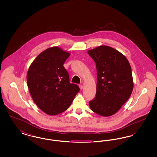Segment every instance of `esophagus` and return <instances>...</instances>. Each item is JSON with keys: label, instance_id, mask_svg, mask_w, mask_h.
Here are the masks:
<instances>
[{"label": "esophagus", "instance_id": "obj_1", "mask_svg": "<svg viewBox=\"0 0 157 157\" xmlns=\"http://www.w3.org/2000/svg\"><path fill=\"white\" fill-rule=\"evenodd\" d=\"M79 88H80L81 90H82V89L83 88V85H81H81H79Z\"/></svg>", "mask_w": 157, "mask_h": 157}]
</instances>
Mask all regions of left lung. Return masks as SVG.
I'll list each match as a JSON object with an SVG mask.
<instances>
[{
	"label": "left lung",
	"instance_id": "left-lung-1",
	"mask_svg": "<svg viewBox=\"0 0 157 157\" xmlns=\"http://www.w3.org/2000/svg\"><path fill=\"white\" fill-rule=\"evenodd\" d=\"M88 53L95 62L97 92L90 102V109L103 117L118 112L129 98L134 88L131 67L127 58L108 46H99Z\"/></svg>",
	"mask_w": 157,
	"mask_h": 157
}]
</instances>
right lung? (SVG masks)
<instances>
[{
    "label": "right lung",
    "mask_w": 157,
    "mask_h": 157,
    "mask_svg": "<svg viewBox=\"0 0 157 157\" xmlns=\"http://www.w3.org/2000/svg\"><path fill=\"white\" fill-rule=\"evenodd\" d=\"M70 53L53 46L40 53L27 73V84L33 101L43 112L56 115L66 111L79 92L69 82L63 63Z\"/></svg>",
    "instance_id": "1"
}]
</instances>
